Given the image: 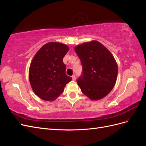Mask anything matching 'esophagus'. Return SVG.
Masks as SVG:
<instances>
[{
    "label": "esophagus",
    "instance_id": "esophagus-1",
    "mask_svg": "<svg viewBox=\"0 0 146 146\" xmlns=\"http://www.w3.org/2000/svg\"><path fill=\"white\" fill-rule=\"evenodd\" d=\"M72 80H74V81H75L76 80V76H72Z\"/></svg>",
    "mask_w": 146,
    "mask_h": 146
}]
</instances>
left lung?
<instances>
[{"label": "left lung", "mask_w": 146, "mask_h": 146, "mask_svg": "<svg viewBox=\"0 0 146 146\" xmlns=\"http://www.w3.org/2000/svg\"><path fill=\"white\" fill-rule=\"evenodd\" d=\"M74 50L83 66L82 76L77 81L82 93L92 100L103 99L116 82L118 66L113 55L95 40L81 44Z\"/></svg>", "instance_id": "left-lung-1"}]
</instances>
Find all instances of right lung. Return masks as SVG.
<instances>
[{
	"mask_svg": "<svg viewBox=\"0 0 146 146\" xmlns=\"http://www.w3.org/2000/svg\"><path fill=\"white\" fill-rule=\"evenodd\" d=\"M69 50L64 44L50 42L42 46L30 65L29 81L35 94L46 101H54L62 93L72 78L66 74L63 58Z\"/></svg>",
	"mask_w": 146,
	"mask_h": 146,
	"instance_id": "right-lung-1",
	"label": "right lung"
}]
</instances>
